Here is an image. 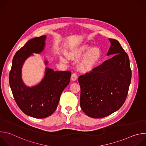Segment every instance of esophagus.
<instances>
[{"label": "esophagus", "instance_id": "34e87169", "mask_svg": "<svg viewBox=\"0 0 146 146\" xmlns=\"http://www.w3.org/2000/svg\"><path fill=\"white\" fill-rule=\"evenodd\" d=\"M77 78V75L76 73H73L71 76V80L72 81H76Z\"/></svg>", "mask_w": 146, "mask_h": 146}]
</instances>
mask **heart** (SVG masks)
<instances>
[{"label":"heart","mask_w":146,"mask_h":146,"mask_svg":"<svg viewBox=\"0 0 146 146\" xmlns=\"http://www.w3.org/2000/svg\"><path fill=\"white\" fill-rule=\"evenodd\" d=\"M90 47L87 45L82 46L78 48H76L73 51H71L69 54V57L71 59H78L84 55L89 50ZM100 56V51L98 48H92L88 51L83 59L81 68L83 70L89 71L92 70L97 62H98ZM63 60H64L63 59Z\"/></svg>","instance_id":"1"}]
</instances>
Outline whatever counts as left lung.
I'll return each mask as SVG.
<instances>
[{"label":"left lung","mask_w":146,"mask_h":146,"mask_svg":"<svg viewBox=\"0 0 146 146\" xmlns=\"http://www.w3.org/2000/svg\"><path fill=\"white\" fill-rule=\"evenodd\" d=\"M109 40L108 55H114L78 77L81 108L94 118L105 117L118 110L126 100L131 84L128 55L117 40Z\"/></svg>","instance_id":"8db88e82"}]
</instances>
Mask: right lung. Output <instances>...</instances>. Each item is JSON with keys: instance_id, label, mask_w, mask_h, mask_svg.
Instances as JSON below:
<instances>
[{"instance_id": "add662e5", "label": "right lung", "mask_w": 146, "mask_h": 146, "mask_svg": "<svg viewBox=\"0 0 146 146\" xmlns=\"http://www.w3.org/2000/svg\"><path fill=\"white\" fill-rule=\"evenodd\" d=\"M46 38V36H41L29 40L17 51L9 73L10 86L18 106L25 114L36 118H46L55 111L71 76L70 71L54 72L46 68L45 76L39 84L31 88L24 85L21 79L23 64L32 53L43 50Z\"/></svg>"}]
</instances>
